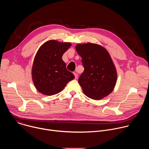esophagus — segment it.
<instances>
[{
  "instance_id": "34e87169",
  "label": "esophagus",
  "mask_w": 149,
  "mask_h": 149,
  "mask_svg": "<svg viewBox=\"0 0 149 149\" xmlns=\"http://www.w3.org/2000/svg\"><path fill=\"white\" fill-rule=\"evenodd\" d=\"M73 74H74V76H75V79H77V78H78V74H77V73H75V72H74Z\"/></svg>"
}]
</instances>
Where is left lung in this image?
I'll list each match as a JSON object with an SVG mask.
<instances>
[{"mask_svg": "<svg viewBox=\"0 0 149 149\" xmlns=\"http://www.w3.org/2000/svg\"><path fill=\"white\" fill-rule=\"evenodd\" d=\"M75 49L84 67L78 83L85 95L95 100L109 95L117 79L116 68L109 52L103 47L90 42L77 44Z\"/></svg>", "mask_w": 149, "mask_h": 149, "instance_id": "8db88e82", "label": "left lung"}]
</instances>
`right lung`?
<instances>
[{"mask_svg":"<svg viewBox=\"0 0 149 149\" xmlns=\"http://www.w3.org/2000/svg\"><path fill=\"white\" fill-rule=\"evenodd\" d=\"M71 46L70 42L49 40L42 45L35 56L32 68V81L36 90L46 95L61 92L74 79L62 59Z\"/></svg>","mask_w":149,"mask_h":149,"instance_id":"right-lung-1","label":"right lung"}]
</instances>
